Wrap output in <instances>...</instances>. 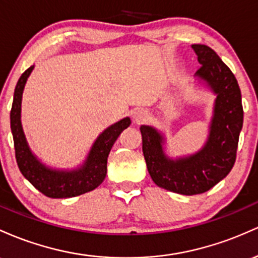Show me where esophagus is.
<instances>
[{"instance_id": "obj_1", "label": "esophagus", "mask_w": 258, "mask_h": 258, "mask_svg": "<svg viewBox=\"0 0 258 258\" xmlns=\"http://www.w3.org/2000/svg\"><path fill=\"white\" fill-rule=\"evenodd\" d=\"M133 118H134V120L137 121V123H141V121H144L147 118V113L144 109H137V111L134 112V114H133Z\"/></svg>"}]
</instances>
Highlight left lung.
I'll return each mask as SVG.
<instances>
[{
    "label": "left lung",
    "instance_id": "obj_1",
    "mask_svg": "<svg viewBox=\"0 0 258 258\" xmlns=\"http://www.w3.org/2000/svg\"><path fill=\"white\" fill-rule=\"evenodd\" d=\"M201 64L195 73L216 95L207 141L198 152L170 158L164 152L166 138L151 125H141L143 152L152 180L181 195L206 192L229 174L235 163L244 111L239 84L218 54L206 45H192Z\"/></svg>",
    "mask_w": 258,
    "mask_h": 258
}]
</instances>
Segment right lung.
Returning <instances> with one entry per match:
<instances>
[{
	"instance_id": "right-lung-1",
	"label": "right lung",
	"mask_w": 258,
	"mask_h": 258,
	"mask_svg": "<svg viewBox=\"0 0 258 258\" xmlns=\"http://www.w3.org/2000/svg\"><path fill=\"white\" fill-rule=\"evenodd\" d=\"M34 66L28 68L17 83L13 105L11 109V130L13 134L16 160L24 178L35 189L51 199H68L91 191L105 180L107 174V158L120 133L132 123L129 117L103 130L92 144L88 157L82 166L74 169H56L47 167L31 152L23 132L20 112L24 86Z\"/></svg>"
}]
</instances>
